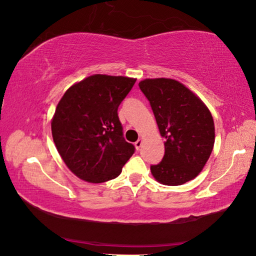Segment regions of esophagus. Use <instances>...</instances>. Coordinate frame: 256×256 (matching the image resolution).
I'll return each instance as SVG.
<instances>
[{"label": "esophagus", "mask_w": 256, "mask_h": 256, "mask_svg": "<svg viewBox=\"0 0 256 256\" xmlns=\"http://www.w3.org/2000/svg\"><path fill=\"white\" fill-rule=\"evenodd\" d=\"M134 146H136V150H140V148L142 146V140H141V138H138V140L136 142V144H134Z\"/></svg>", "instance_id": "34e87169"}]
</instances>
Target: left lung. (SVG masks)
I'll return each instance as SVG.
<instances>
[{"label":"left lung","instance_id":"obj_1","mask_svg":"<svg viewBox=\"0 0 256 256\" xmlns=\"http://www.w3.org/2000/svg\"><path fill=\"white\" fill-rule=\"evenodd\" d=\"M150 102L159 132L164 138L162 162L150 167L159 183L182 185L196 178L214 144L210 110L196 94L172 79H146L138 84Z\"/></svg>","mask_w":256,"mask_h":256}]
</instances>
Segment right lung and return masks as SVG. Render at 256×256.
Here are the masks:
<instances>
[{
  "mask_svg": "<svg viewBox=\"0 0 256 256\" xmlns=\"http://www.w3.org/2000/svg\"><path fill=\"white\" fill-rule=\"evenodd\" d=\"M136 79L94 74L66 90L52 120L58 154L73 174L89 183L116 178L134 154L118 110Z\"/></svg>",
  "mask_w": 256,
  "mask_h": 256,
  "instance_id": "1",
  "label": "right lung"
}]
</instances>
